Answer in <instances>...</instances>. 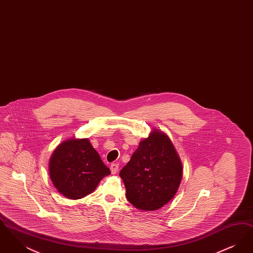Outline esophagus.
<instances>
[{"label":"esophagus","instance_id":"obj_1","mask_svg":"<svg viewBox=\"0 0 253 253\" xmlns=\"http://www.w3.org/2000/svg\"><path fill=\"white\" fill-rule=\"evenodd\" d=\"M110 169H111V172L115 174L119 169V164L118 163H112L111 166H110Z\"/></svg>","mask_w":253,"mask_h":253}]
</instances>
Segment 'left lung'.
<instances>
[{
  "label": "left lung",
  "mask_w": 253,
  "mask_h": 253,
  "mask_svg": "<svg viewBox=\"0 0 253 253\" xmlns=\"http://www.w3.org/2000/svg\"><path fill=\"white\" fill-rule=\"evenodd\" d=\"M183 168L168 135L154 129L139 142L130 161L120 172L126 197L138 210H159L177 193Z\"/></svg>",
  "instance_id": "1"
}]
</instances>
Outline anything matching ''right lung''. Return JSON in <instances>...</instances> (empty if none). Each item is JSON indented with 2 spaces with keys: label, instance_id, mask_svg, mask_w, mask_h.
Instances as JSON below:
<instances>
[{
  "label": "right lung",
  "instance_id": "add662e5",
  "mask_svg": "<svg viewBox=\"0 0 253 253\" xmlns=\"http://www.w3.org/2000/svg\"><path fill=\"white\" fill-rule=\"evenodd\" d=\"M111 173L88 138L62 141L49 159V175L64 197L77 200L96 190L100 180Z\"/></svg>",
  "mask_w": 253,
  "mask_h": 253
}]
</instances>
